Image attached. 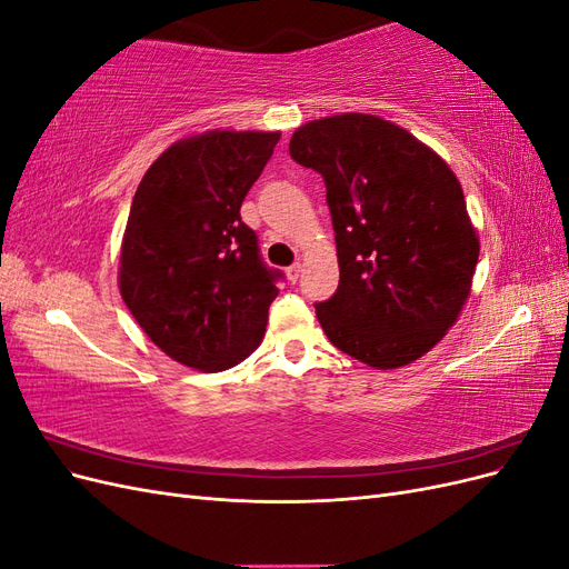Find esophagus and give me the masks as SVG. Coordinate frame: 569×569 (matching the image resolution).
<instances>
[{"instance_id": "34e87169", "label": "esophagus", "mask_w": 569, "mask_h": 569, "mask_svg": "<svg viewBox=\"0 0 569 569\" xmlns=\"http://www.w3.org/2000/svg\"><path fill=\"white\" fill-rule=\"evenodd\" d=\"M299 274H301V263H291V266L287 268V278H289V282H297V280H299Z\"/></svg>"}]
</instances>
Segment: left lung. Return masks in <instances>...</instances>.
Instances as JSON below:
<instances>
[{
	"label": "left lung",
	"mask_w": 569,
	"mask_h": 569,
	"mask_svg": "<svg viewBox=\"0 0 569 569\" xmlns=\"http://www.w3.org/2000/svg\"><path fill=\"white\" fill-rule=\"evenodd\" d=\"M289 153L322 176L332 213L339 287L316 303L327 339L377 370L408 366L470 295L479 242L453 170L368 113L311 120Z\"/></svg>",
	"instance_id": "obj_1"
}]
</instances>
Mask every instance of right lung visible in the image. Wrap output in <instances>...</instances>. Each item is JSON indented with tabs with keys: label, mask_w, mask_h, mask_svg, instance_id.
Listing matches in <instances>:
<instances>
[{
	"label": "right lung",
	"mask_w": 569,
	"mask_h": 569,
	"mask_svg": "<svg viewBox=\"0 0 569 569\" xmlns=\"http://www.w3.org/2000/svg\"><path fill=\"white\" fill-rule=\"evenodd\" d=\"M280 132L216 130L166 149L137 187L120 251V297L182 366H237L263 339L284 274L239 216Z\"/></svg>",
	"instance_id": "add662e5"
}]
</instances>
